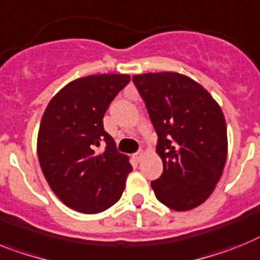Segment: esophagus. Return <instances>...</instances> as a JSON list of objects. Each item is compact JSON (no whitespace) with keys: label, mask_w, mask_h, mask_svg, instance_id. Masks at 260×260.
<instances>
[{"label":"esophagus","mask_w":260,"mask_h":260,"mask_svg":"<svg viewBox=\"0 0 260 260\" xmlns=\"http://www.w3.org/2000/svg\"><path fill=\"white\" fill-rule=\"evenodd\" d=\"M144 155H145V152H144V150H140V152H137L136 154H133V158H135L136 161H141Z\"/></svg>","instance_id":"1"}]
</instances>
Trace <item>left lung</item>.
I'll return each instance as SVG.
<instances>
[{"label":"left lung","instance_id":"8db88e82","mask_svg":"<svg viewBox=\"0 0 260 260\" xmlns=\"http://www.w3.org/2000/svg\"><path fill=\"white\" fill-rule=\"evenodd\" d=\"M158 135L164 173L152 182L162 204L189 211L207 200L225 168L228 133L220 105L200 83L177 72L133 76Z\"/></svg>","mask_w":260,"mask_h":260}]
</instances>
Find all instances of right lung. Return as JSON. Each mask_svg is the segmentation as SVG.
<instances>
[{"label":"right lung","mask_w":260,"mask_h":260,"mask_svg":"<svg viewBox=\"0 0 260 260\" xmlns=\"http://www.w3.org/2000/svg\"><path fill=\"white\" fill-rule=\"evenodd\" d=\"M131 81L128 74H92L65 85L49 101L38 132V158L51 189L65 205L86 214L120 199L129 157L116 150L103 128L110 103ZM106 143V149L98 146Z\"/></svg>","instance_id":"right-lung-1"}]
</instances>
